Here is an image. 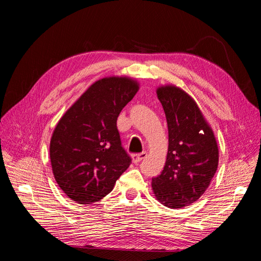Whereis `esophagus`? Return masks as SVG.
<instances>
[{
    "label": "esophagus",
    "mask_w": 261,
    "mask_h": 261,
    "mask_svg": "<svg viewBox=\"0 0 261 261\" xmlns=\"http://www.w3.org/2000/svg\"><path fill=\"white\" fill-rule=\"evenodd\" d=\"M146 156H147V152H141V153H138V154H134L133 155V162L138 163L141 160H144Z\"/></svg>",
    "instance_id": "34e87169"
}]
</instances>
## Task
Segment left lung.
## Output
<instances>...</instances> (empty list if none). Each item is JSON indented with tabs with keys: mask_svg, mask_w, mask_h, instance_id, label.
<instances>
[{
	"mask_svg": "<svg viewBox=\"0 0 261 261\" xmlns=\"http://www.w3.org/2000/svg\"><path fill=\"white\" fill-rule=\"evenodd\" d=\"M169 129L167 161L151 181L156 200L178 209L198 200L209 187L219 164L212 128L196 101L174 85L156 88Z\"/></svg>",
	"mask_w": 261,
	"mask_h": 261,
	"instance_id": "8db88e82",
	"label": "left lung"
}]
</instances>
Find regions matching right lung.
I'll return each instance as SVG.
<instances>
[{
  "mask_svg": "<svg viewBox=\"0 0 261 261\" xmlns=\"http://www.w3.org/2000/svg\"><path fill=\"white\" fill-rule=\"evenodd\" d=\"M139 90L136 80L105 77L94 82L64 113L53 130L50 160L55 180L81 204L112 191L132 159L116 127L122 109Z\"/></svg>",
  "mask_w": 261,
  "mask_h": 261,
  "instance_id": "obj_1",
  "label": "right lung"
}]
</instances>
